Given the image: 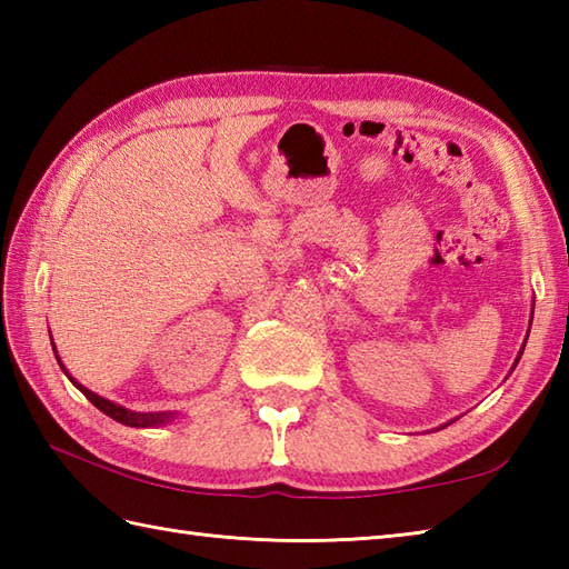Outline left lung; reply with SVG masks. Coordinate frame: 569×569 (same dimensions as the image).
Listing matches in <instances>:
<instances>
[{
  "label": "left lung",
  "instance_id": "8db88e82",
  "mask_svg": "<svg viewBox=\"0 0 569 569\" xmlns=\"http://www.w3.org/2000/svg\"><path fill=\"white\" fill-rule=\"evenodd\" d=\"M526 340H528V335H526ZM526 347V345H523ZM523 347H521V352H518V357H516V361H513V367H511V371L516 369V365H518V359H521V355H523ZM447 426H450V422H447Z\"/></svg>",
  "mask_w": 569,
  "mask_h": 569
}]
</instances>
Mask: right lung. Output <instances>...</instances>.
I'll return each instance as SVG.
<instances>
[{"mask_svg": "<svg viewBox=\"0 0 569 569\" xmlns=\"http://www.w3.org/2000/svg\"><path fill=\"white\" fill-rule=\"evenodd\" d=\"M51 345H53V342H51ZM53 352H56V345H53ZM56 359H58L60 369L66 371L63 361H60L58 352H56ZM66 377L72 381V386H76L78 391L84 393V398H88V401H90L94 408H100L104 416H110L112 420L122 422V426H129V428H159V426H166V422H171V420L176 418L173 410H161V413H137V410H129V408L119 406V403H114V401H107V398H102V396H98V393H92L90 389H84V386H82L80 381L72 379L68 371H66Z\"/></svg>", "mask_w": 569, "mask_h": 569, "instance_id": "add662e5", "label": "right lung"}]
</instances>
